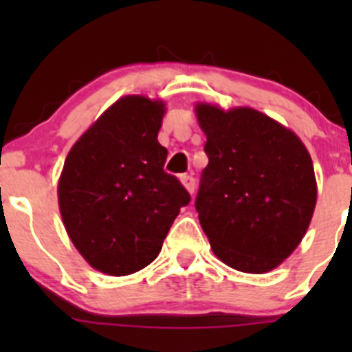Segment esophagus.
<instances>
[{
    "mask_svg": "<svg viewBox=\"0 0 352 352\" xmlns=\"http://www.w3.org/2000/svg\"><path fill=\"white\" fill-rule=\"evenodd\" d=\"M180 182L184 184V187H186L187 190H189L190 194H194V189H196V179H194L192 175H180Z\"/></svg>",
    "mask_w": 352,
    "mask_h": 352,
    "instance_id": "1",
    "label": "esophagus"
}]
</instances>
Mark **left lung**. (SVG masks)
Returning a JSON list of instances; mask_svg holds the SVG:
<instances>
[{"label":"left lung","mask_w":352,"mask_h":352,"mask_svg":"<svg viewBox=\"0 0 352 352\" xmlns=\"http://www.w3.org/2000/svg\"><path fill=\"white\" fill-rule=\"evenodd\" d=\"M206 134L196 211L212 252L262 274L298 247L317 202L314 163L300 138L254 109L196 107Z\"/></svg>","instance_id":"obj_1"}]
</instances>
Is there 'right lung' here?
Returning <instances> with one entry per match:
<instances>
[{
  "instance_id": "obj_1",
  "label": "right lung",
  "mask_w": 352,
  "mask_h": 352,
  "mask_svg": "<svg viewBox=\"0 0 352 352\" xmlns=\"http://www.w3.org/2000/svg\"><path fill=\"white\" fill-rule=\"evenodd\" d=\"M162 102L124 97L76 141L59 179V209L71 242L110 276L141 271L190 194L163 170Z\"/></svg>"
}]
</instances>
